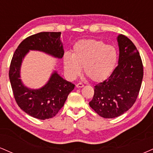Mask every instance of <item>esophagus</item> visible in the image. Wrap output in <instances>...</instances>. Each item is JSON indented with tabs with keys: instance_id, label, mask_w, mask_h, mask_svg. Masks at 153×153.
Here are the masks:
<instances>
[{
	"instance_id": "1",
	"label": "esophagus",
	"mask_w": 153,
	"mask_h": 153,
	"mask_svg": "<svg viewBox=\"0 0 153 153\" xmlns=\"http://www.w3.org/2000/svg\"><path fill=\"white\" fill-rule=\"evenodd\" d=\"M83 86H84V85L82 83V82H78V83L76 84V87L77 88H82Z\"/></svg>"
}]
</instances>
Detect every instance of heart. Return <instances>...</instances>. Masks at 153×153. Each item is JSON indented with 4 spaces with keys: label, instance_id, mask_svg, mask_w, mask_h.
<instances>
[{
    "label": "heart",
    "instance_id": "heart-1",
    "mask_svg": "<svg viewBox=\"0 0 153 153\" xmlns=\"http://www.w3.org/2000/svg\"><path fill=\"white\" fill-rule=\"evenodd\" d=\"M118 58L114 47L106 45L96 39H83L73 46V54L66 52L63 64L66 73L72 78L81 73L94 82H101L108 78L114 70Z\"/></svg>",
    "mask_w": 153,
    "mask_h": 153
}]
</instances>
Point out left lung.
Wrapping results in <instances>:
<instances>
[{
	"label": "left lung",
	"instance_id": "left-lung-1",
	"mask_svg": "<svg viewBox=\"0 0 153 153\" xmlns=\"http://www.w3.org/2000/svg\"><path fill=\"white\" fill-rule=\"evenodd\" d=\"M118 65L106 80L96 85L89 105L99 116L111 119L123 114L137 98L143 78V65L137 49L123 34L117 37Z\"/></svg>",
	"mask_w": 153,
	"mask_h": 153
}]
</instances>
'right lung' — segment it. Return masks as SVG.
<instances>
[{"label": "right lung", "instance_id": "right-lung-1", "mask_svg": "<svg viewBox=\"0 0 153 153\" xmlns=\"http://www.w3.org/2000/svg\"><path fill=\"white\" fill-rule=\"evenodd\" d=\"M60 35L61 32H40L26 38L17 47L10 62L9 79L17 104L27 114L42 120L52 118L58 113L75 85L54 71L42 88H29L20 79L21 65L29 50L41 51L62 58L64 50Z\"/></svg>", "mask_w": 153, "mask_h": 153}]
</instances>
